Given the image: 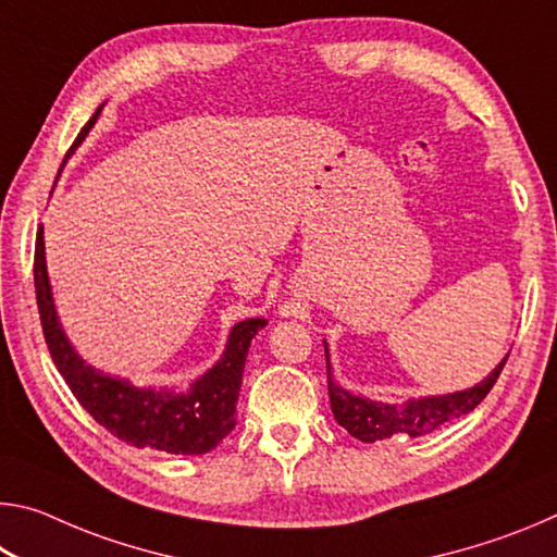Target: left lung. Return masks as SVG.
I'll use <instances>...</instances> for the list:
<instances>
[{
  "label": "left lung",
  "mask_w": 557,
  "mask_h": 557,
  "mask_svg": "<svg viewBox=\"0 0 557 557\" xmlns=\"http://www.w3.org/2000/svg\"><path fill=\"white\" fill-rule=\"evenodd\" d=\"M508 358V356H506ZM506 358L496 369L486 375L482 383L474 388L447 393V395H428V398L408 400L403 405H388L375 403L361 395L348 393L332 379V366H329V351H326V388H329V403H332V412L336 422L348 430L361 442H379L388 440L393 435H408V437H422L430 435L445 422L461 418L476 408L479 403L486 398V393L494 388V383L502 375Z\"/></svg>",
  "instance_id": "left-lung-1"
}]
</instances>
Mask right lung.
Listing matches in <instances>:
<instances>
[{
	"label": "right lung",
	"mask_w": 557,
	"mask_h": 557,
	"mask_svg": "<svg viewBox=\"0 0 557 557\" xmlns=\"http://www.w3.org/2000/svg\"><path fill=\"white\" fill-rule=\"evenodd\" d=\"M98 112L81 129L75 145L88 135L92 122L98 120ZM71 152L65 157H71ZM34 287L44 338L55 369L69 383L75 400L110 435L137 449H157L166 451V455H203L235 428V405H238L240 395L245 358H248L252 336L268 324L265 319H245V322L235 324L221 361L211 371H206L199 381L188 385L186 393L137 388L125 379H112V375L92 369L75 354V348L65 338L59 314H55L49 272H46L44 228L36 233Z\"/></svg>",
	"instance_id": "obj_1"
}]
</instances>
